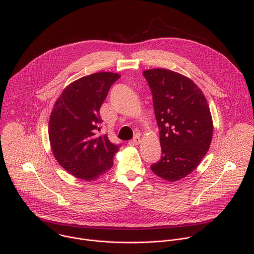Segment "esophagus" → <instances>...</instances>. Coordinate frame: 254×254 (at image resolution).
Returning a JSON list of instances; mask_svg holds the SVG:
<instances>
[{"instance_id":"34e87169","label":"esophagus","mask_w":254,"mask_h":254,"mask_svg":"<svg viewBox=\"0 0 254 254\" xmlns=\"http://www.w3.org/2000/svg\"><path fill=\"white\" fill-rule=\"evenodd\" d=\"M140 142H141L140 137L139 136H134L133 139L128 142V144H129V146H137V144H139Z\"/></svg>"}]
</instances>
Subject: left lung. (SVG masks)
I'll return each instance as SVG.
<instances>
[{"mask_svg":"<svg viewBox=\"0 0 254 254\" xmlns=\"http://www.w3.org/2000/svg\"><path fill=\"white\" fill-rule=\"evenodd\" d=\"M142 74L152 89L162 148L161 160L151 169L168 182H176L191 174L210 148V108L189 77L166 68L148 69Z\"/></svg>","mask_w":254,"mask_h":254,"instance_id":"left-lung-1","label":"left lung"}]
</instances>
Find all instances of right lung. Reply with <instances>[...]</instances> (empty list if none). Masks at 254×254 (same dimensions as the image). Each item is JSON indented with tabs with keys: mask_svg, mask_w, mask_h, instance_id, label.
Masks as SVG:
<instances>
[{
	"mask_svg": "<svg viewBox=\"0 0 254 254\" xmlns=\"http://www.w3.org/2000/svg\"><path fill=\"white\" fill-rule=\"evenodd\" d=\"M120 77L114 72L83 76L68 84L54 103L48 125L51 151L58 164L78 179L95 181L114 165L120 146L106 134L97 136L95 129L100 106Z\"/></svg>",
	"mask_w": 254,
	"mask_h": 254,
	"instance_id": "right-lung-1",
	"label": "right lung"
}]
</instances>
